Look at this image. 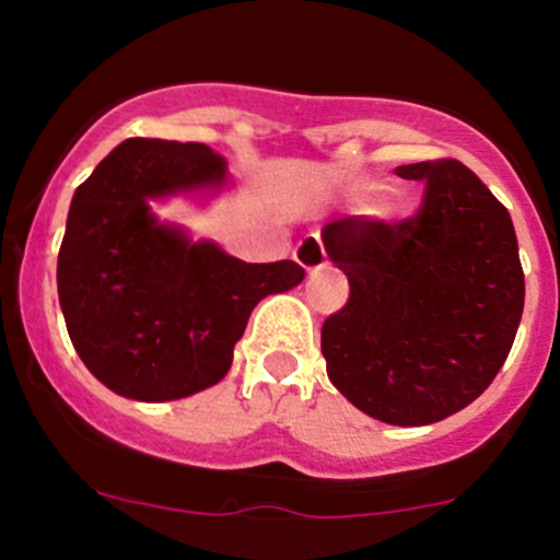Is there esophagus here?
Segmentation results:
<instances>
[{
  "instance_id": "1",
  "label": "esophagus",
  "mask_w": 560,
  "mask_h": 560,
  "mask_svg": "<svg viewBox=\"0 0 560 560\" xmlns=\"http://www.w3.org/2000/svg\"><path fill=\"white\" fill-rule=\"evenodd\" d=\"M295 259L301 268H306L308 273H316L319 268H325V246H322L319 235H308L306 241H301V246L295 248Z\"/></svg>"
}]
</instances>
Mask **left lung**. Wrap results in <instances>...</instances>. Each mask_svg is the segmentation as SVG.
<instances>
[{"instance_id": "left-lung-1", "label": "left lung", "mask_w": 560, "mask_h": 560, "mask_svg": "<svg viewBox=\"0 0 560 560\" xmlns=\"http://www.w3.org/2000/svg\"><path fill=\"white\" fill-rule=\"evenodd\" d=\"M425 180L415 217L332 219L327 257L349 301L322 325L327 376L389 425H431L466 409L504 365L525 279L504 206L457 160L395 167Z\"/></svg>"}]
</instances>
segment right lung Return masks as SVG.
I'll list each match as a JSON object with an SVG mask.
<instances>
[{
    "instance_id": "add662e5",
    "label": "right lung",
    "mask_w": 560,
    "mask_h": 560,
    "mask_svg": "<svg viewBox=\"0 0 560 560\" xmlns=\"http://www.w3.org/2000/svg\"><path fill=\"white\" fill-rule=\"evenodd\" d=\"M222 154L129 138L83 180L67 213L56 287L86 369L132 400H175L224 380L252 308L298 287L292 259L244 262L156 222L149 200L219 189Z\"/></svg>"
}]
</instances>
